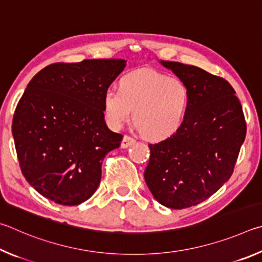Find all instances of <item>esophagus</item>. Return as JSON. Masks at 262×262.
I'll return each mask as SVG.
<instances>
[{
    "mask_svg": "<svg viewBox=\"0 0 262 262\" xmlns=\"http://www.w3.org/2000/svg\"><path fill=\"white\" fill-rule=\"evenodd\" d=\"M135 143H136V139L135 138H132V137H130V136H124L121 146H122L123 148H126V147H128V146L134 145Z\"/></svg>",
    "mask_w": 262,
    "mask_h": 262,
    "instance_id": "obj_1",
    "label": "esophagus"
}]
</instances>
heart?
<instances>
[{
  "label": "heart",
  "instance_id": "heart-1",
  "mask_svg": "<svg viewBox=\"0 0 262 262\" xmlns=\"http://www.w3.org/2000/svg\"><path fill=\"white\" fill-rule=\"evenodd\" d=\"M190 104L189 87L177 77L153 69L130 71L103 95L105 119L119 128L134 112V123L149 140H164L182 126Z\"/></svg>",
  "mask_w": 262,
  "mask_h": 262
}]
</instances>
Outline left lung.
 Here are the masks:
<instances>
[{
	"label": "left lung",
	"mask_w": 262,
	"mask_h": 262,
	"mask_svg": "<svg viewBox=\"0 0 262 262\" xmlns=\"http://www.w3.org/2000/svg\"><path fill=\"white\" fill-rule=\"evenodd\" d=\"M161 64L189 87L190 104L175 135L148 145L144 176L160 204L183 209L203 203L229 181L244 143L246 122L226 79L180 62Z\"/></svg>",
	"instance_id": "left-lung-1"
}]
</instances>
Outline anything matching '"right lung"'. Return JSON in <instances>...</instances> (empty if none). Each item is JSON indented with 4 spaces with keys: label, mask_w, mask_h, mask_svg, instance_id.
<instances>
[{
    "label": "right lung",
    "mask_w": 262,
    "mask_h": 262,
    "mask_svg": "<svg viewBox=\"0 0 262 262\" xmlns=\"http://www.w3.org/2000/svg\"><path fill=\"white\" fill-rule=\"evenodd\" d=\"M125 66L119 58L54 63L29 82L12 136L23 175L45 198L76 206L98 189L104 157L123 139L104 122L103 95Z\"/></svg>",
    "instance_id": "right-lung-1"
}]
</instances>
